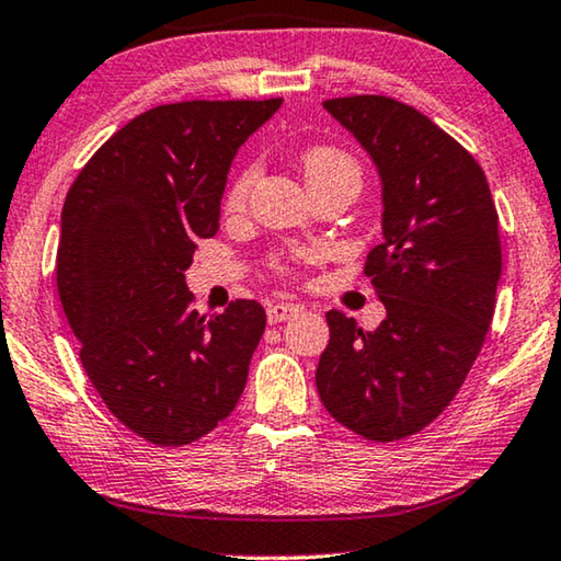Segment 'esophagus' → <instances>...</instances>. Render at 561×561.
<instances>
[{
	"label": "esophagus",
	"mask_w": 561,
	"mask_h": 561,
	"mask_svg": "<svg viewBox=\"0 0 561 561\" xmlns=\"http://www.w3.org/2000/svg\"><path fill=\"white\" fill-rule=\"evenodd\" d=\"M299 309L302 307L295 302H272L270 307H266V320H270V324H277V322L289 320V317H295Z\"/></svg>",
	"instance_id": "34e87169"
}]
</instances>
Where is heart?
I'll return each mask as SVG.
<instances>
[{"mask_svg": "<svg viewBox=\"0 0 561 561\" xmlns=\"http://www.w3.org/2000/svg\"><path fill=\"white\" fill-rule=\"evenodd\" d=\"M302 169H305L307 181H312V179H317V175H324V173H334V171H355L357 173L353 158L342 153V150H334V148L307 150L302 158ZM254 181H256V169H247L244 173H239V179L233 181V186L229 191L231 208L244 206V201L249 196V191H252Z\"/></svg>", "mask_w": 561, "mask_h": 561, "instance_id": "b5f03b06", "label": "heart"}]
</instances>
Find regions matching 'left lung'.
I'll use <instances>...</instances> for the list:
<instances>
[{"label": "left lung", "instance_id": "1", "mask_svg": "<svg viewBox=\"0 0 561 561\" xmlns=\"http://www.w3.org/2000/svg\"><path fill=\"white\" fill-rule=\"evenodd\" d=\"M380 179L382 241L365 274L386 305L363 332L330 309L317 392L334 421L400 440L443 413L481 353L501 279L499 214L468 150L415 107L382 95L324 100Z\"/></svg>", "mask_w": 561, "mask_h": 561}]
</instances>
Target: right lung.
Here are the masks:
<instances>
[{
	"instance_id": "1",
	"label": "right lung",
	"mask_w": 561,
	"mask_h": 561,
	"mask_svg": "<svg viewBox=\"0 0 561 561\" xmlns=\"http://www.w3.org/2000/svg\"><path fill=\"white\" fill-rule=\"evenodd\" d=\"M272 100H191L140 113L67 191L57 291L80 360L111 413L156 446L214 431L247 386L266 312L237 299L201 317L186 272L219 231L233 156Z\"/></svg>"
}]
</instances>
